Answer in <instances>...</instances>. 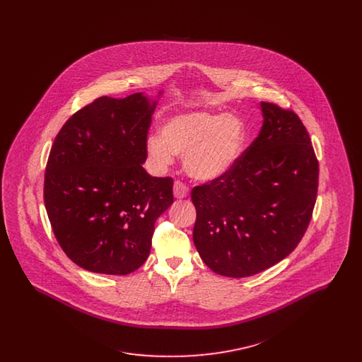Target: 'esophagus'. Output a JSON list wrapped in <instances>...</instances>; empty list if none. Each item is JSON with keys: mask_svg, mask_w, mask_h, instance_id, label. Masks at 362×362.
Segmentation results:
<instances>
[{"mask_svg": "<svg viewBox=\"0 0 362 362\" xmlns=\"http://www.w3.org/2000/svg\"><path fill=\"white\" fill-rule=\"evenodd\" d=\"M189 187L183 182H180V180L175 182V185H173V195H175V198H177V199L186 198L189 195Z\"/></svg>", "mask_w": 362, "mask_h": 362, "instance_id": "1", "label": "esophagus"}]
</instances>
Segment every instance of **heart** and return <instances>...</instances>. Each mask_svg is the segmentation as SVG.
Here are the masks:
<instances>
[{
    "mask_svg": "<svg viewBox=\"0 0 362 362\" xmlns=\"http://www.w3.org/2000/svg\"><path fill=\"white\" fill-rule=\"evenodd\" d=\"M160 136L146 141V152L158 168L183 156L185 170L198 180H213L228 173L245 144L243 122L217 112H182L164 122Z\"/></svg>",
    "mask_w": 362,
    "mask_h": 362,
    "instance_id": "1",
    "label": "heart"
}]
</instances>
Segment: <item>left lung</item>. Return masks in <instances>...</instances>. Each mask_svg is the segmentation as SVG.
Segmentation results:
<instances>
[{
	"mask_svg": "<svg viewBox=\"0 0 362 362\" xmlns=\"http://www.w3.org/2000/svg\"><path fill=\"white\" fill-rule=\"evenodd\" d=\"M258 137L228 173L191 189L194 244L216 274L254 276L303 239L316 202L319 163L298 115L262 102Z\"/></svg>",
	"mask_w": 362,
	"mask_h": 362,
	"instance_id": "obj_1",
	"label": "left lung"
}]
</instances>
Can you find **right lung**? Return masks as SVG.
Segmentation results:
<instances>
[{
    "label": "right lung",
    "mask_w": 362,
    "mask_h": 362,
    "mask_svg": "<svg viewBox=\"0 0 362 362\" xmlns=\"http://www.w3.org/2000/svg\"><path fill=\"white\" fill-rule=\"evenodd\" d=\"M155 103L141 93L100 96L74 112L52 142L45 206L54 236L77 266L126 276L151 252L173 179L142 167Z\"/></svg>",
    "instance_id": "obj_1"
}]
</instances>
